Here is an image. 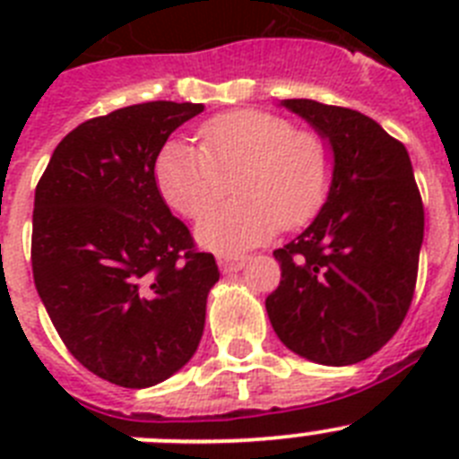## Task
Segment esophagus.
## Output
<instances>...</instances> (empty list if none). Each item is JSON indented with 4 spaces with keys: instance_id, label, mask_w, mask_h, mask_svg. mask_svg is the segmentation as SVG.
<instances>
[{
    "instance_id": "esophagus-1",
    "label": "esophagus",
    "mask_w": 459,
    "mask_h": 459,
    "mask_svg": "<svg viewBox=\"0 0 459 459\" xmlns=\"http://www.w3.org/2000/svg\"><path fill=\"white\" fill-rule=\"evenodd\" d=\"M248 264V257H221L218 259V266H221L222 273H237L243 266Z\"/></svg>"
}]
</instances>
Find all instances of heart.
<instances>
[{
    "label": "heart",
    "mask_w": 459,
    "mask_h": 459,
    "mask_svg": "<svg viewBox=\"0 0 459 459\" xmlns=\"http://www.w3.org/2000/svg\"><path fill=\"white\" fill-rule=\"evenodd\" d=\"M200 149L169 142L156 160V184L177 213L197 218L238 177L239 200L197 222L202 246L237 255L317 216L333 186V149L317 131L296 128L264 109H234L204 121Z\"/></svg>",
    "instance_id": "heart-1"
}]
</instances>
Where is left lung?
Wrapping results in <instances>:
<instances>
[{"label":"left lung","mask_w":459,"mask_h":459,"mask_svg":"<svg viewBox=\"0 0 459 459\" xmlns=\"http://www.w3.org/2000/svg\"><path fill=\"white\" fill-rule=\"evenodd\" d=\"M333 149V186L301 237L275 250L271 326L294 354L351 366L379 351L411 306L425 211L404 144L356 109L287 99Z\"/></svg>","instance_id":"1"}]
</instances>
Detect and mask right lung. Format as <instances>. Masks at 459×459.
Returning <instances> with one entry per match:
<instances>
[{"instance_id": "add662e5", "label": "right lung", "mask_w": 459, "mask_h": 459, "mask_svg": "<svg viewBox=\"0 0 459 459\" xmlns=\"http://www.w3.org/2000/svg\"><path fill=\"white\" fill-rule=\"evenodd\" d=\"M202 103L128 105L73 128L39 179L31 271L66 350L100 379L147 388L200 344L216 259L169 213L156 158Z\"/></svg>"}]
</instances>
